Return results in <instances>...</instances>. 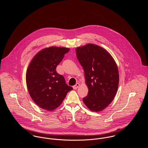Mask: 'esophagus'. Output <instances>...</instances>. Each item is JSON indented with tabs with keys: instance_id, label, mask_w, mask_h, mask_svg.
Segmentation results:
<instances>
[{
	"instance_id": "esophagus-1",
	"label": "esophagus",
	"mask_w": 148,
	"mask_h": 148,
	"mask_svg": "<svg viewBox=\"0 0 148 148\" xmlns=\"http://www.w3.org/2000/svg\"><path fill=\"white\" fill-rule=\"evenodd\" d=\"M79 86H80V84L79 83H76V84L73 86V88L74 89H77L79 87Z\"/></svg>"
}]
</instances>
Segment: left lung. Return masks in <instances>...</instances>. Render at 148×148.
<instances>
[{
	"instance_id": "8db88e82",
	"label": "left lung",
	"mask_w": 148,
	"mask_h": 148,
	"mask_svg": "<svg viewBox=\"0 0 148 148\" xmlns=\"http://www.w3.org/2000/svg\"><path fill=\"white\" fill-rule=\"evenodd\" d=\"M84 71L88 95L83 101L93 112L104 110L114 99L119 83V69L113 57L103 48L87 44L76 48Z\"/></svg>"
}]
</instances>
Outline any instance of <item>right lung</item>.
I'll list each match as a JSON object with an SVG mask.
<instances>
[{"label":"right lung","mask_w":148,"mask_h":148,"mask_svg":"<svg viewBox=\"0 0 148 148\" xmlns=\"http://www.w3.org/2000/svg\"><path fill=\"white\" fill-rule=\"evenodd\" d=\"M69 51V48L53 46L44 48L28 65L25 76L27 89L31 99L42 109L48 111L56 109L73 89L56 71Z\"/></svg>","instance_id":"obj_1"}]
</instances>
